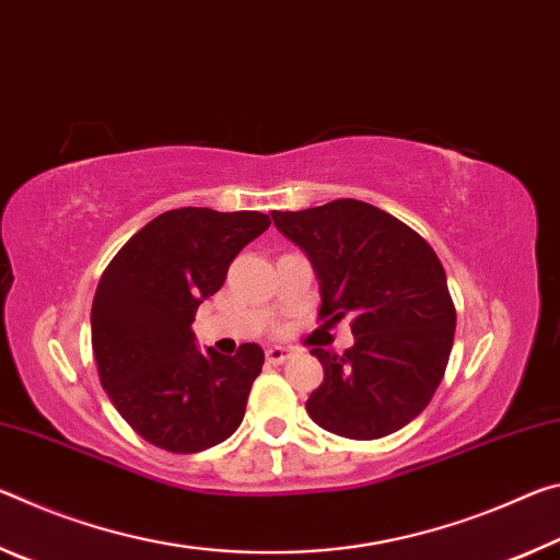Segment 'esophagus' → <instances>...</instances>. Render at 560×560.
<instances>
[{
    "mask_svg": "<svg viewBox=\"0 0 560 560\" xmlns=\"http://www.w3.org/2000/svg\"><path fill=\"white\" fill-rule=\"evenodd\" d=\"M265 360H268L270 364H282L285 360H290V350H285V347H268L265 350Z\"/></svg>",
    "mask_w": 560,
    "mask_h": 560,
    "instance_id": "obj_1",
    "label": "esophagus"
}]
</instances>
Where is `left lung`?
I'll use <instances>...</instances> for the list:
<instances>
[{"mask_svg": "<svg viewBox=\"0 0 560 560\" xmlns=\"http://www.w3.org/2000/svg\"><path fill=\"white\" fill-rule=\"evenodd\" d=\"M270 215L313 262L319 317H354V345L345 354L310 352L325 380L305 401L307 415L362 442L407 427L432 401L454 345L456 310L432 245L354 198Z\"/></svg>", "mask_w": 560, "mask_h": 560, "instance_id": "1", "label": "left lung"}]
</instances>
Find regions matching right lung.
<instances>
[{
    "instance_id": "right-lung-1",
    "label": "right lung",
    "mask_w": 560,
    "mask_h": 560,
    "mask_svg": "<svg viewBox=\"0 0 560 560\" xmlns=\"http://www.w3.org/2000/svg\"><path fill=\"white\" fill-rule=\"evenodd\" d=\"M270 228L258 210L178 208L153 218L108 262L91 305L101 387L136 434L173 454L225 442L245 417L265 362L260 345L235 357L196 345L194 319L243 247Z\"/></svg>"
}]
</instances>
